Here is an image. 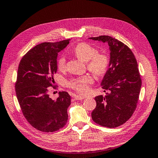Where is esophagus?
Returning <instances> with one entry per match:
<instances>
[{
  "instance_id": "34e87169",
  "label": "esophagus",
  "mask_w": 158,
  "mask_h": 158,
  "mask_svg": "<svg viewBox=\"0 0 158 158\" xmlns=\"http://www.w3.org/2000/svg\"><path fill=\"white\" fill-rule=\"evenodd\" d=\"M74 98L76 100H81V99H84L85 98V97L84 96H81V95H74Z\"/></svg>"
}]
</instances>
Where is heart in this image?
<instances>
[{"instance_id": "b5f03b06", "label": "heart", "mask_w": 158, "mask_h": 158, "mask_svg": "<svg viewBox=\"0 0 158 158\" xmlns=\"http://www.w3.org/2000/svg\"><path fill=\"white\" fill-rule=\"evenodd\" d=\"M77 58L86 62L88 69L97 76H102L106 73L109 66V57L104 53L98 52L95 48L87 43H80L73 50ZM66 60L64 56H61L57 60V68L63 71L66 67ZM93 82V78L90 74H84L74 77L68 82L70 88L79 93H85L88 90L89 85Z\"/></svg>"}]
</instances>
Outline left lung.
<instances>
[{
  "mask_svg": "<svg viewBox=\"0 0 158 158\" xmlns=\"http://www.w3.org/2000/svg\"><path fill=\"white\" fill-rule=\"evenodd\" d=\"M89 39L108 43L110 51L108 69L101 83L108 93L94 97L97 106L92 112V119L102 127H118L133 115L139 99L142 80L137 60L127 45L113 37Z\"/></svg>",
  "mask_w": 158,
  "mask_h": 158,
  "instance_id": "8db88e82",
  "label": "left lung"
}]
</instances>
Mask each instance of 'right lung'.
<instances>
[{"label": "right lung", "mask_w": 158, "mask_h": 158, "mask_svg": "<svg viewBox=\"0 0 158 158\" xmlns=\"http://www.w3.org/2000/svg\"><path fill=\"white\" fill-rule=\"evenodd\" d=\"M69 41L36 45L20 61L15 84L17 99L25 119L40 131H56L68 122L67 110L71 104L69 94L59 92L58 98L52 100L48 91L54 85L57 55Z\"/></svg>", "instance_id": "add662e5"}]
</instances>
